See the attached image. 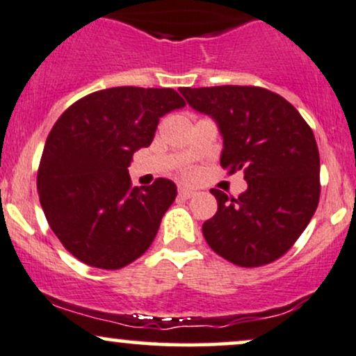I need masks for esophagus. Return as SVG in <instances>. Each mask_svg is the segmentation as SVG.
<instances>
[{
    "label": "esophagus",
    "instance_id": "1",
    "mask_svg": "<svg viewBox=\"0 0 356 356\" xmlns=\"http://www.w3.org/2000/svg\"><path fill=\"white\" fill-rule=\"evenodd\" d=\"M178 193H179V196H181V198L188 200V198H193V196L196 195V191L191 190V188L181 186V188H179V190H178Z\"/></svg>",
    "mask_w": 356,
    "mask_h": 356
}]
</instances>
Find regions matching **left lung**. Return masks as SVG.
Masks as SVG:
<instances>
[{
  "mask_svg": "<svg viewBox=\"0 0 356 356\" xmlns=\"http://www.w3.org/2000/svg\"><path fill=\"white\" fill-rule=\"evenodd\" d=\"M196 111L215 120L223 138L220 163L245 171V193L211 190L216 215L203 223L215 253L253 268L278 260L302 235L320 198L315 136L283 96L258 86L181 88Z\"/></svg>",
  "mask_w": 356,
  "mask_h": 356,
  "instance_id": "obj_1",
  "label": "left lung"
}]
</instances>
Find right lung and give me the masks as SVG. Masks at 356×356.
Returning a JSON list of instances; mask_svg holds the SVG:
<instances>
[{
  "label": "right lung",
  "instance_id": "obj_1",
  "mask_svg": "<svg viewBox=\"0 0 356 356\" xmlns=\"http://www.w3.org/2000/svg\"><path fill=\"white\" fill-rule=\"evenodd\" d=\"M171 88L95 91L58 118L38 170L49 227L68 252L95 268L118 270L153 243L177 185L131 186L133 153L152 145L161 116L185 106Z\"/></svg>",
  "mask_w": 356,
  "mask_h": 356
}]
</instances>
